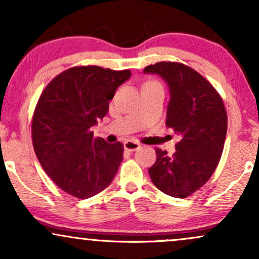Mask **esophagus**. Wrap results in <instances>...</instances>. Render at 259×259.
<instances>
[{
	"label": "esophagus",
	"instance_id": "1",
	"mask_svg": "<svg viewBox=\"0 0 259 259\" xmlns=\"http://www.w3.org/2000/svg\"><path fill=\"white\" fill-rule=\"evenodd\" d=\"M124 148H125L126 151H136L138 148H140V144L136 141H133V140H126L125 142H124Z\"/></svg>",
	"mask_w": 259,
	"mask_h": 259
}]
</instances>
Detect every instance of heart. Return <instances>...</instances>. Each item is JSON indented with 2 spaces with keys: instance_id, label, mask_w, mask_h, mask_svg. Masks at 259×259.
<instances>
[{
  "instance_id": "b5f03b06",
  "label": "heart",
  "mask_w": 259,
  "mask_h": 259,
  "mask_svg": "<svg viewBox=\"0 0 259 259\" xmlns=\"http://www.w3.org/2000/svg\"><path fill=\"white\" fill-rule=\"evenodd\" d=\"M148 82H154V81H148Z\"/></svg>"
}]
</instances>
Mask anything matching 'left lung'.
I'll use <instances>...</instances> for the list:
<instances>
[{
	"instance_id": "1",
	"label": "left lung",
	"mask_w": 259,
	"mask_h": 259,
	"mask_svg": "<svg viewBox=\"0 0 259 259\" xmlns=\"http://www.w3.org/2000/svg\"><path fill=\"white\" fill-rule=\"evenodd\" d=\"M144 72L167 81L170 101L165 125L180 136L173 156L156 148L148 174L162 192L185 198L210 179L221 160L228 130L224 102L214 86L189 65L158 62Z\"/></svg>"
}]
</instances>
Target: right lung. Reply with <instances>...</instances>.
Here are the masks:
<instances>
[{"mask_svg":"<svg viewBox=\"0 0 259 259\" xmlns=\"http://www.w3.org/2000/svg\"><path fill=\"white\" fill-rule=\"evenodd\" d=\"M130 70L79 65L53 78L38 99L31 121L34 151L59 189L85 200L103 191L123 160L121 142L94 138L91 127L108 112Z\"/></svg>","mask_w":259,"mask_h":259,"instance_id":"obj_1","label":"right lung"}]
</instances>
